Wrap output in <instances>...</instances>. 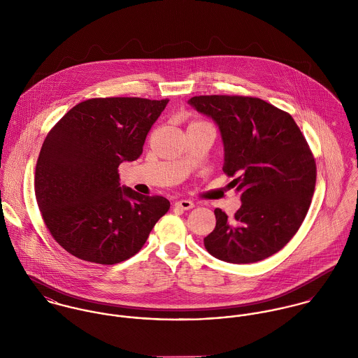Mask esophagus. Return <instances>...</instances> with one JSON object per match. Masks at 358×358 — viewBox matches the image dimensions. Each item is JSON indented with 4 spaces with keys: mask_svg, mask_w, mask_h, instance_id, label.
<instances>
[{
    "mask_svg": "<svg viewBox=\"0 0 358 358\" xmlns=\"http://www.w3.org/2000/svg\"><path fill=\"white\" fill-rule=\"evenodd\" d=\"M175 206H176V208H180V209H183V210H187V209L194 208V203L190 201V200H179V201L175 203Z\"/></svg>",
    "mask_w": 358,
    "mask_h": 358,
    "instance_id": "1",
    "label": "esophagus"
}]
</instances>
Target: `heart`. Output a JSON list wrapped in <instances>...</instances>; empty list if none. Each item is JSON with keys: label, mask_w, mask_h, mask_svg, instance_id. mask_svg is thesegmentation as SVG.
Wrapping results in <instances>:
<instances>
[{"label": "heart", "mask_w": 358, "mask_h": 358, "mask_svg": "<svg viewBox=\"0 0 358 358\" xmlns=\"http://www.w3.org/2000/svg\"><path fill=\"white\" fill-rule=\"evenodd\" d=\"M197 122H203V121H193L192 124H197Z\"/></svg>", "instance_id": "obj_1"}]
</instances>
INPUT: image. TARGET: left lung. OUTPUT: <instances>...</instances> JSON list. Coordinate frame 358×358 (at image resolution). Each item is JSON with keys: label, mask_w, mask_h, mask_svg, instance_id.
<instances>
[{"label": "left lung", "mask_w": 358, "mask_h": 358, "mask_svg": "<svg viewBox=\"0 0 358 358\" xmlns=\"http://www.w3.org/2000/svg\"><path fill=\"white\" fill-rule=\"evenodd\" d=\"M189 103L217 124L223 172L236 178L230 185L243 201L233 217L215 209L206 251L229 263L274 255L299 230L315 187V161L303 134L291 114L259 98L204 95Z\"/></svg>", "instance_id": "8db88e82"}]
</instances>
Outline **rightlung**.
<instances>
[{
  "label": "right lung",
  "instance_id": "obj_1",
  "mask_svg": "<svg viewBox=\"0 0 358 358\" xmlns=\"http://www.w3.org/2000/svg\"><path fill=\"white\" fill-rule=\"evenodd\" d=\"M169 99L95 98L76 104L47 135L34 190L55 241L78 259L115 264L138 254L169 209L161 196L120 186L118 166L143 153Z\"/></svg>",
  "mask_w": 358,
  "mask_h": 358
}]
</instances>
